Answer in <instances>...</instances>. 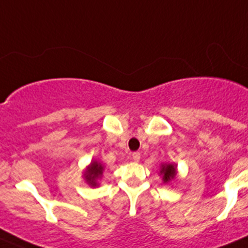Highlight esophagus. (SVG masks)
<instances>
[{
  "instance_id": "34e87169",
  "label": "esophagus",
  "mask_w": 248,
  "mask_h": 248,
  "mask_svg": "<svg viewBox=\"0 0 248 248\" xmlns=\"http://www.w3.org/2000/svg\"><path fill=\"white\" fill-rule=\"evenodd\" d=\"M132 159L135 160V162H140V153H138V152H135V153H132Z\"/></svg>"
}]
</instances>
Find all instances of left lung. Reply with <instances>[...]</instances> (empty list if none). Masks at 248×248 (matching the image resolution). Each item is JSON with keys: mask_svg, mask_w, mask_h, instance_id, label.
Returning a JSON list of instances; mask_svg holds the SVG:
<instances>
[{"mask_svg": "<svg viewBox=\"0 0 248 248\" xmlns=\"http://www.w3.org/2000/svg\"><path fill=\"white\" fill-rule=\"evenodd\" d=\"M160 174L163 175V182L168 183L171 179H174L175 174H177V167L175 164H162V169H160Z\"/></svg>", "mask_w": 248, "mask_h": 248, "instance_id": "left-lung-1", "label": "left lung"}]
</instances>
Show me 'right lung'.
Returning <instances> with one entry per match:
<instances>
[{
    "instance_id": "obj_1",
    "label": "right lung",
    "mask_w": 248,
    "mask_h": 248,
    "mask_svg": "<svg viewBox=\"0 0 248 248\" xmlns=\"http://www.w3.org/2000/svg\"><path fill=\"white\" fill-rule=\"evenodd\" d=\"M102 171H104V166L101 163H99L97 160H93L85 170V173H84V177H85L88 184L91 185V186H97V179L101 178Z\"/></svg>"
}]
</instances>
